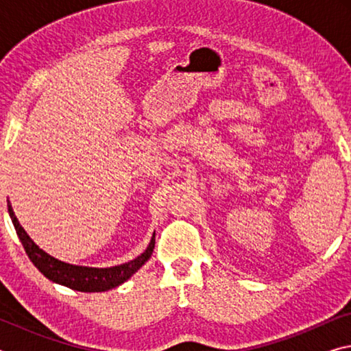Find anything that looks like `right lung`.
<instances>
[{
    "mask_svg": "<svg viewBox=\"0 0 351 351\" xmlns=\"http://www.w3.org/2000/svg\"><path fill=\"white\" fill-rule=\"evenodd\" d=\"M9 215L12 218V223L15 226L16 235L21 241L23 247L31 258L41 274L49 278V280L64 285L71 289L82 291V293H100V291H108L111 288H116L119 285L128 280L136 271H138L145 261L152 257L153 247H154V235L150 241V245L142 252L139 257L128 261V263L112 266V268H86V266H74L63 263V261L51 257L49 254L35 245L31 240V237L26 234V230L21 228V224L16 219L14 210L9 206Z\"/></svg>",
    "mask_w": 351,
    "mask_h": 351,
    "instance_id": "1",
    "label": "right lung"
}]
</instances>
